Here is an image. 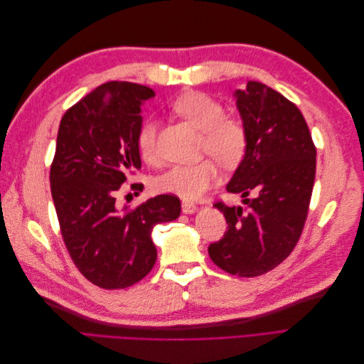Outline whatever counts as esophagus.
I'll use <instances>...</instances> for the list:
<instances>
[{"instance_id":"34e87169","label":"esophagus","mask_w":364,"mask_h":364,"mask_svg":"<svg viewBox=\"0 0 364 364\" xmlns=\"http://www.w3.org/2000/svg\"><path fill=\"white\" fill-rule=\"evenodd\" d=\"M197 211V206L191 202H182V213L183 214H194Z\"/></svg>"}]
</instances>
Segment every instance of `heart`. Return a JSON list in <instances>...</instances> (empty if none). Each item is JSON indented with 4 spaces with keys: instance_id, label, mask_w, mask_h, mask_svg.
<instances>
[{
    "instance_id": "heart-1",
    "label": "heart",
    "mask_w": 364,
    "mask_h": 364,
    "mask_svg": "<svg viewBox=\"0 0 364 364\" xmlns=\"http://www.w3.org/2000/svg\"><path fill=\"white\" fill-rule=\"evenodd\" d=\"M173 111L191 126L203 132V151L220 164L232 167L245 156L247 136L237 119L225 117L223 105L203 92H185L173 103ZM156 121H142L136 135V146L147 162L156 161ZM218 181V168L213 161L178 164L162 173L156 185L162 193L174 194L186 200L199 199Z\"/></svg>"
}]
</instances>
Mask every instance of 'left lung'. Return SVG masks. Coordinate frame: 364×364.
<instances>
[{
  "mask_svg": "<svg viewBox=\"0 0 364 364\" xmlns=\"http://www.w3.org/2000/svg\"><path fill=\"white\" fill-rule=\"evenodd\" d=\"M234 97L247 144L226 190L240 194L246 206L215 203L228 230L208 253L220 269L250 278L277 267L299 241L314 185L316 147L297 106L267 85L249 80Z\"/></svg>",
  "mask_w": 364,
  "mask_h": 364,
  "instance_id": "left-lung-1",
  "label": "left lung"
}]
</instances>
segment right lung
I'll return each mask as SVG.
<instances>
[{
	"label": "right lung",
	"mask_w": 364,
	"mask_h": 364,
	"mask_svg": "<svg viewBox=\"0 0 364 364\" xmlns=\"http://www.w3.org/2000/svg\"><path fill=\"white\" fill-rule=\"evenodd\" d=\"M153 95L138 83H103L65 112L58 132L50 183L62 237L83 277L107 290L149 274L158 257L153 228L181 215L170 194L135 209L117 203L127 176L141 168L136 135Z\"/></svg>",
	"instance_id": "1"
}]
</instances>
